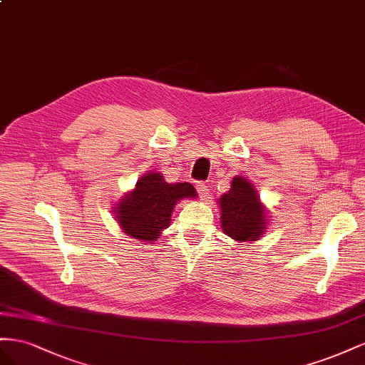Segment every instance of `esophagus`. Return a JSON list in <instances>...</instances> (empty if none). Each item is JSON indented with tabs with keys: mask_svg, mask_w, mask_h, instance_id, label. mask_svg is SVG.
Returning <instances> with one entry per match:
<instances>
[{
	"mask_svg": "<svg viewBox=\"0 0 365 365\" xmlns=\"http://www.w3.org/2000/svg\"><path fill=\"white\" fill-rule=\"evenodd\" d=\"M195 186H197V191H199L202 199H205V197L207 195V186H206V183L205 182H199Z\"/></svg>",
	"mask_w": 365,
	"mask_h": 365,
	"instance_id": "34e87169",
	"label": "esophagus"
}]
</instances>
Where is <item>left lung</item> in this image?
<instances>
[{
    "label": "left lung",
    "mask_w": 365,
    "mask_h": 365,
    "mask_svg": "<svg viewBox=\"0 0 365 365\" xmlns=\"http://www.w3.org/2000/svg\"><path fill=\"white\" fill-rule=\"evenodd\" d=\"M222 229L238 242H255L264 231V212L251 182L235 177L231 190L222 195Z\"/></svg>",
    "instance_id": "1"
}]
</instances>
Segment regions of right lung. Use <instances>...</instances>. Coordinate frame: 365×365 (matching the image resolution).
<instances>
[{"instance_id": "1", "label": "right lung", "mask_w": 365, "mask_h": 365, "mask_svg": "<svg viewBox=\"0 0 365 365\" xmlns=\"http://www.w3.org/2000/svg\"><path fill=\"white\" fill-rule=\"evenodd\" d=\"M195 195L191 183H166L163 175L153 173L142 177L136 190L123 197L116 207V220L125 234L142 242H153L170 226L177 200Z\"/></svg>"}]
</instances>
